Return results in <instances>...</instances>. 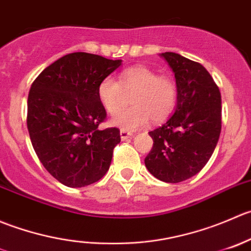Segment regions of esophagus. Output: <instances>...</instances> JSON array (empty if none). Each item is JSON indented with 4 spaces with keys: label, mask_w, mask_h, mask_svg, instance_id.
I'll list each match as a JSON object with an SVG mask.
<instances>
[{
    "label": "esophagus",
    "mask_w": 251,
    "mask_h": 251,
    "mask_svg": "<svg viewBox=\"0 0 251 251\" xmlns=\"http://www.w3.org/2000/svg\"><path fill=\"white\" fill-rule=\"evenodd\" d=\"M131 135H133V134L131 133H129V131H126V130H121V139H122V140H126V139H129V138H131Z\"/></svg>",
    "instance_id": "obj_1"
}]
</instances>
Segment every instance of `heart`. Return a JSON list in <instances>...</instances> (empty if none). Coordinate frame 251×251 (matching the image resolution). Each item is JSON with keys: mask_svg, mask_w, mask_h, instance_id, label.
I'll return each mask as SVG.
<instances>
[{"mask_svg": "<svg viewBox=\"0 0 251 251\" xmlns=\"http://www.w3.org/2000/svg\"><path fill=\"white\" fill-rule=\"evenodd\" d=\"M136 91L132 97L133 106L121 111L111 123L123 130L134 131L150 123L167 120L173 112L177 100L176 85L168 76L158 75L146 66H133L121 72L120 81L106 76L98 86L101 105L110 115H115L124 103L126 92Z\"/></svg>", "mask_w": 251, "mask_h": 251, "instance_id": "b5f03b06", "label": "heart"}]
</instances>
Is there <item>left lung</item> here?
Wrapping results in <instances>:
<instances>
[{"label": "left lung", "mask_w": 251, "mask_h": 251, "mask_svg": "<svg viewBox=\"0 0 251 251\" xmlns=\"http://www.w3.org/2000/svg\"><path fill=\"white\" fill-rule=\"evenodd\" d=\"M177 84L172 117L149 131L153 145L145 157L149 172L166 183H179L199 173L213 153L221 133V94L212 76L198 62L165 52Z\"/></svg>", "instance_id": "obj_1"}]
</instances>
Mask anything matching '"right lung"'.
Listing matches in <instances>:
<instances>
[{
    "mask_svg": "<svg viewBox=\"0 0 251 251\" xmlns=\"http://www.w3.org/2000/svg\"><path fill=\"white\" fill-rule=\"evenodd\" d=\"M122 64L86 52L66 54L31 84L28 125L31 144L47 172L62 184L81 188L108 171L120 129H99L106 110L98 86Z\"/></svg>",
    "mask_w": 251,
    "mask_h": 251,
    "instance_id": "add662e5",
    "label": "right lung"
}]
</instances>
